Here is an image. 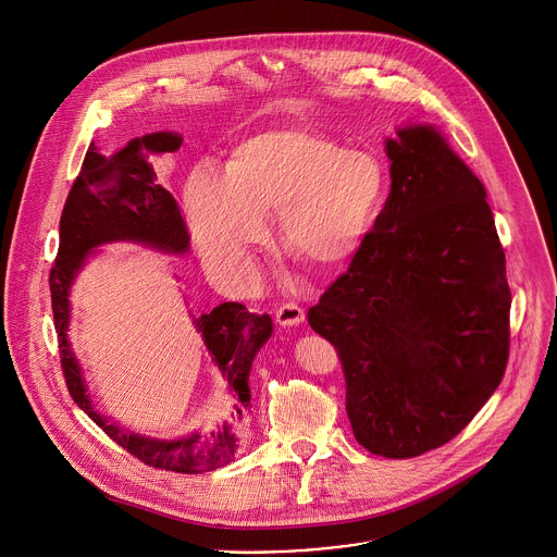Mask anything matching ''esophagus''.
<instances>
[{
	"label": "esophagus",
	"instance_id": "esophagus-1",
	"mask_svg": "<svg viewBox=\"0 0 557 557\" xmlns=\"http://www.w3.org/2000/svg\"><path fill=\"white\" fill-rule=\"evenodd\" d=\"M276 322L281 326H298L305 322V311H302V307H298L294 302H285L276 311Z\"/></svg>",
	"mask_w": 557,
	"mask_h": 557
}]
</instances>
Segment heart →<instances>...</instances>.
Wrapping results in <instances>:
<instances>
[{"instance_id":"1","label":"heart","mask_w":557,"mask_h":557,"mask_svg":"<svg viewBox=\"0 0 557 557\" xmlns=\"http://www.w3.org/2000/svg\"><path fill=\"white\" fill-rule=\"evenodd\" d=\"M386 194V166L373 151L289 125L239 140L226 175L191 171L184 202L200 252L220 268H250L270 235L265 213L278 211L283 246L311 268L333 270L359 252Z\"/></svg>"}]
</instances>
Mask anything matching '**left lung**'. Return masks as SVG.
Instances as JSON below:
<instances>
[{
    "mask_svg": "<svg viewBox=\"0 0 557 557\" xmlns=\"http://www.w3.org/2000/svg\"><path fill=\"white\" fill-rule=\"evenodd\" d=\"M386 156L384 209L307 315L339 355L355 438L414 458L449 443L499 386L512 296L486 189L445 138L404 127Z\"/></svg>",
    "mask_w": 557,
    "mask_h": 557,
    "instance_id": "obj_1",
    "label": "left lung"
}]
</instances>
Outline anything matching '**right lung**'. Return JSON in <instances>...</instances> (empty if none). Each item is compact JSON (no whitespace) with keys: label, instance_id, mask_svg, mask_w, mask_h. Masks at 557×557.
<instances>
[{"label":"right lung","instance_id":"add662e5","mask_svg":"<svg viewBox=\"0 0 557 557\" xmlns=\"http://www.w3.org/2000/svg\"><path fill=\"white\" fill-rule=\"evenodd\" d=\"M180 147L182 136L171 132L134 138L112 158L101 156L95 143L88 147L60 215V248L49 272V289L60 363L73 401L140 462L173 473H205L228 465L244 443L250 404L248 375L255 355L272 335L270 315L248 313L239 302H222L194 318V326L235 395V404L228 419L213 430L191 432L177 441H158L108 423L90 404L66 339L69 289L92 248L108 242H138L166 252H186L189 233L180 202L156 182L158 175L149 162L151 153H173Z\"/></svg>","mask_w":557,"mask_h":557}]
</instances>
